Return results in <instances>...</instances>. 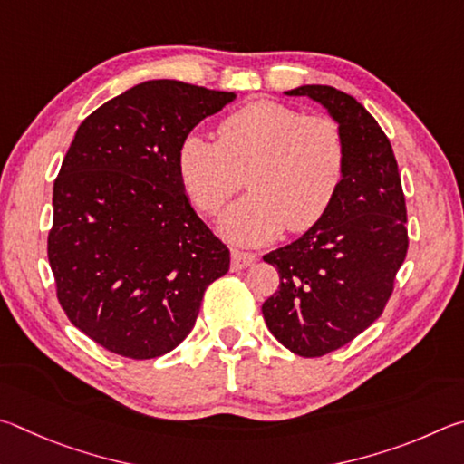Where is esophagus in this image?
Instances as JSON below:
<instances>
[{"mask_svg":"<svg viewBox=\"0 0 464 464\" xmlns=\"http://www.w3.org/2000/svg\"><path fill=\"white\" fill-rule=\"evenodd\" d=\"M256 263V256L250 253H242V250H232V269L234 271H242L248 269Z\"/></svg>","mask_w":464,"mask_h":464,"instance_id":"esophagus-1","label":"esophagus"}]
</instances>
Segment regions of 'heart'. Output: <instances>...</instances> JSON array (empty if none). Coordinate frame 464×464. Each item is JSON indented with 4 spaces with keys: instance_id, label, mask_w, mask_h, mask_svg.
<instances>
[{
    "instance_id": "obj_1",
    "label": "heart",
    "mask_w": 464,
    "mask_h": 464,
    "mask_svg": "<svg viewBox=\"0 0 464 464\" xmlns=\"http://www.w3.org/2000/svg\"><path fill=\"white\" fill-rule=\"evenodd\" d=\"M177 170L206 214H218L245 181L250 193L219 216L218 230L237 245L256 246L285 226L289 232L310 230L328 214L344 181L346 142L328 116L256 100L222 120L218 142L187 134Z\"/></svg>"
}]
</instances>
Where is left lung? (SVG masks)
Masks as SVG:
<instances>
[{"label":"left lung","mask_w":464,"mask_h":464,"mask_svg":"<svg viewBox=\"0 0 464 464\" xmlns=\"http://www.w3.org/2000/svg\"><path fill=\"white\" fill-rule=\"evenodd\" d=\"M285 95L310 97L343 130L346 173L318 224L265 255L279 289L263 304L271 334L299 356L344 346L375 322L408 253L405 198L392 142L353 95L302 85Z\"/></svg>","instance_id":"left-lung-1"}]
</instances>
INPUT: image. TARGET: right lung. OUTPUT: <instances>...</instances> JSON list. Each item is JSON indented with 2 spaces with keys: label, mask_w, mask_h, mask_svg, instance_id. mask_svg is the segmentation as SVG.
Here are the masks:
<instances>
[{
  "label": "right lung",
  "mask_w": 464,
  "mask_h": 464,
  "mask_svg": "<svg viewBox=\"0 0 464 464\" xmlns=\"http://www.w3.org/2000/svg\"><path fill=\"white\" fill-rule=\"evenodd\" d=\"M237 93L152 79L77 128L53 189L48 263L71 324L128 359L167 354L189 334L230 250L193 209L177 150Z\"/></svg>",
  "instance_id": "right-lung-1"
}]
</instances>
